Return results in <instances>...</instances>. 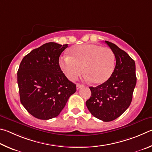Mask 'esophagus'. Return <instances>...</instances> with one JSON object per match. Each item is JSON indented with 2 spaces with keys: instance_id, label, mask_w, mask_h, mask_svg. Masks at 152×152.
I'll use <instances>...</instances> for the list:
<instances>
[{
  "instance_id": "34e87169",
  "label": "esophagus",
  "mask_w": 152,
  "mask_h": 152,
  "mask_svg": "<svg viewBox=\"0 0 152 152\" xmlns=\"http://www.w3.org/2000/svg\"><path fill=\"white\" fill-rule=\"evenodd\" d=\"M83 87V85H81V84H79V83H77V89H79L80 88H81V87Z\"/></svg>"
}]
</instances>
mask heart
I'll use <instances>...</instances> for the list:
<instances>
[{
	"label": "heart",
	"mask_w": 152,
	"mask_h": 152,
	"mask_svg": "<svg viewBox=\"0 0 152 152\" xmlns=\"http://www.w3.org/2000/svg\"><path fill=\"white\" fill-rule=\"evenodd\" d=\"M69 57L61 58L60 66L70 81H75L82 73L95 84L107 81L115 69V55L107 47L88 43L71 49Z\"/></svg>",
	"instance_id": "b5f03b06"
}]
</instances>
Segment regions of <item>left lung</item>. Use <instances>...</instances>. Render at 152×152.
I'll use <instances>...</instances> for the list:
<instances>
[{"label":"left lung","mask_w":152,"mask_h":152,"mask_svg":"<svg viewBox=\"0 0 152 152\" xmlns=\"http://www.w3.org/2000/svg\"><path fill=\"white\" fill-rule=\"evenodd\" d=\"M105 42L115 55V69L107 81L96 87H89L91 95L86 105L96 118L111 121L119 118L131 104L137 78L135 61L116 45Z\"/></svg>","instance_id":"8db88e82"}]
</instances>
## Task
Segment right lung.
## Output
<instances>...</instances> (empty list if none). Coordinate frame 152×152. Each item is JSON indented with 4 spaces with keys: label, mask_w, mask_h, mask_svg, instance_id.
<instances>
[{
    "label": "right lung",
    "mask_w": 152,
    "mask_h": 152,
    "mask_svg": "<svg viewBox=\"0 0 152 152\" xmlns=\"http://www.w3.org/2000/svg\"><path fill=\"white\" fill-rule=\"evenodd\" d=\"M68 45L47 42L25 56L17 72L20 100L26 111L39 119L58 116L76 85L66 78L58 63Z\"/></svg>",
    "instance_id": "obj_1"
}]
</instances>
